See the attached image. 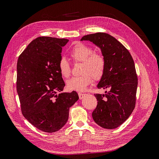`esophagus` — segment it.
Masks as SVG:
<instances>
[{"mask_svg":"<svg viewBox=\"0 0 159 159\" xmlns=\"http://www.w3.org/2000/svg\"><path fill=\"white\" fill-rule=\"evenodd\" d=\"M85 95H86V94H85V93H78V95H79V98H80V99H83V98L85 97Z\"/></svg>","mask_w":159,"mask_h":159,"instance_id":"obj_1","label":"esophagus"}]
</instances>
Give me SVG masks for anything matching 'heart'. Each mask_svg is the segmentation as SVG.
Wrapping results in <instances>:
<instances>
[{"instance_id": "obj_1", "label": "heart", "mask_w": 159, "mask_h": 159, "mask_svg": "<svg viewBox=\"0 0 159 159\" xmlns=\"http://www.w3.org/2000/svg\"><path fill=\"white\" fill-rule=\"evenodd\" d=\"M70 56L75 62H82L81 74L67 81V87L72 91H84L92 82L93 78L99 80L105 72L106 61L101 53L94 52L92 48L79 43L70 52ZM58 69L61 75L68 78L71 74L70 64L65 57H61L58 62Z\"/></svg>"}]
</instances>
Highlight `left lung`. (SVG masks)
I'll return each mask as SVG.
<instances>
[{"label": "left lung", "instance_id": "obj_1", "mask_svg": "<svg viewBox=\"0 0 159 159\" xmlns=\"http://www.w3.org/2000/svg\"><path fill=\"white\" fill-rule=\"evenodd\" d=\"M83 40L98 46L106 61L98 88L109 91L95 94L98 105L92 117L100 127L115 129L126 121L135 107L138 80L133 59L121 42L107 33L86 35L81 38Z\"/></svg>", "mask_w": 159, "mask_h": 159}]
</instances>
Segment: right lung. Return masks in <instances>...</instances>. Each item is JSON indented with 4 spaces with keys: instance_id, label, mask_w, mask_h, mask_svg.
Listing matches in <instances>:
<instances>
[{
    "instance_id": "obj_1",
    "label": "right lung",
    "mask_w": 159,
    "mask_h": 159,
    "mask_svg": "<svg viewBox=\"0 0 159 159\" xmlns=\"http://www.w3.org/2000/svg\"><path fill=\"white\" fill-rule=\"evenodd\" d=\"M68 41L38 37L18 59L16 89L22 113L32 125L44 132L54 133L63 127L68 121L70 107L79 99L74 91L61 93L65 83L58 62L62 47Z\"/></svg>"
}]
</instances>
